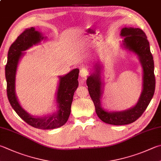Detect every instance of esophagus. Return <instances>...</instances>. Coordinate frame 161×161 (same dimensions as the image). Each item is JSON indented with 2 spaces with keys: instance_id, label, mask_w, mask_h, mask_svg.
Here are the masks:
<instances>
[{
  "instance_id": "obj_1",
  "label": "esophagus",
  "mask_w": 161,
  "mask_h": 161,
  "mask_svg": "<svg viewBox=\"0 0 161 161\" xmlns=\"http://www.w3.org/2000/svg\"><path fill=\"white\" fill-rule=\"evenodd\" d=\"M87 75H88V72H87L86 69L84 68H81L80 71V77L82 78H86L87 77Z\"/></svg>"
}]
</instances>
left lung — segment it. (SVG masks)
Here are the masks:
<instances>
[{"label": "left lung", "instance_id": "1", "mask_svg": "<svg viewBox=\"0 0 161 161\" xmlns=\"http://www.w3.org/2000/svg\"><path fill=\"white\" fill-rule=\"evenodd\" d=\"M119 35L123 38L120 43L121 48L135 55L142 68V91L136 104L129 109L121 111L104 108L101 102L104 89L103 65L99 60L92 64L86 80L89 95L98 118L106 123L113 125L132 123L141 117L153 98L156 86L153 58L144 32L139 28L125 27Z\"/></svg>", "mask_w": 161, "mask_h": 161}]
</instances>
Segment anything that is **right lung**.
Wrapping results in <instances>:
<instances>
[{
	"label": "right lung",
	"mask_w": 161,
	"mask_h": 161,
	"mask_svg": "<svg viewBox=\"0 0 161 161\" xmlns=\"http://www.w3.org/2000/svg\"><path fill=\"white\" fill-rule=\"evenodd\" d=\"M47 37L34 27L26 30L17 38L10 47L8 61L5 65V79L7 81V94L11 106L23 120L38 129L51 130L65 125L71 112V105L74 93L78 87L80 69H73L68 74L58 76V88L55 92V110L54 112L42 116L30 115L23 108L16 95L15 82L17 68L22 58L29 48L39 44Z\"/></svg>",
	"instance_id": "1"
}]
</instances>
